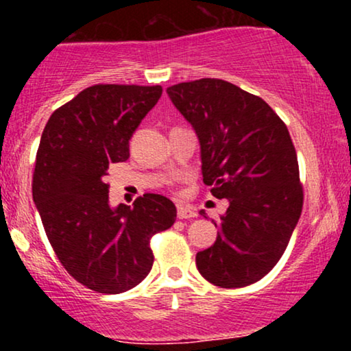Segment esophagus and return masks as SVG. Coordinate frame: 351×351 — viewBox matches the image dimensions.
I'll use <instances>...</instances> for the list:
<instances>
[{"instance_id": "obj_1", "label": "esophagus", "mask_w": 351, "mask_h": 351, "mask_svg": "<svg viewBox=\"0 0 351 351\" xmlns=\"http://www.w3.org/2000/svg\"><path fill=\"white\" fill-rule=\"evenodd\" d=\"M178 217H180V219H189V217H196V211L191 206H184V204H180V206H178Z\"/></svg>"}]
</instances>
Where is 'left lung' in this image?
Wrapping results in <instances>:
<instances>
[{
  "instance_id": "left-lung-1",
  "label": "left lung",
  "mask_w": 351,
  "mask_h": 351,
  "mask_svg": "<svg viewBox=\"0 0 351 351\" xmlns=\"http://www.w3.org/2000/svg\"><path fill=\"white\" fill-rule=\"evenodd\" d=\"M167 94L198 136L203 181L229 201L216 243L196 254V267L217 287L254 284L279 263L302 213L287 127L263 99L226 80L181 82Z\"/></svg>"
}]
</instances>
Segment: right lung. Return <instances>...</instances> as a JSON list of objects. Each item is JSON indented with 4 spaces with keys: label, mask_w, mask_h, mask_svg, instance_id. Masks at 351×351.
<instances>
[{
    "label": "right lung",
    "mask_w": 351,
    "mask_h": 351,
    "mask_svg": "<svg viewBox=\"0 0 351 351\" xmlns=\"http://www.w3.org/2000/svg\"><path fill=\"white\" fill-rule=\"evenodd\" d=\"M160 86L100 84L84 88L47 120L33 176V199L66 271L100 293L142 282L153 265L150 237L171 228L173 201L140 196L110 206L108 165L130 156L128 140L162 97Z\"/></svg>",
    "instance_id": "right-lung-1"
}]
</instances>
